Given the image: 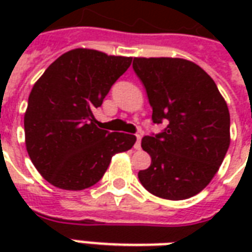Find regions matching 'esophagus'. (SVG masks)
Segmentation results:
<instances>
[{
    "mask_svg": "<svg viewBox=\"0 0 252 252\" xmlns=\"http://www.w3.org/2000/svg\"><path fill=\"white\" fill-rule=\"evenodd\" d=\"M140 142H142V135H140V133H137L136 143H135V146H133V147H135V150H140V147H142V146H140Z\"/></svg>",
    "mask_w": 252,
    "mask_h": 252,
    "instance_id": "obj_1",
    "label": "esophagus"
}]
</instances>
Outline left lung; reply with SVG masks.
<instances>
[{"mask_svg": "<svg viewBox=\"0 0 252 252\" xmlns=\"http://www.w3.org/2000/svg\"><path fill=\"white\" fill-rule=\"evenodd\" d=\"M159 133L142 139L151 164L139 180L151 194L185 200L215 177L229 147V112L216 83L195 63L180 58H133Z\"/></svg>", "mask_w": 252, "mask_h": 252, "instance_id": "1", "label": "left lung"}]
</instances>
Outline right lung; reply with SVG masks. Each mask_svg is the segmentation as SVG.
<instances>
[{"label":"right lung","mask_w":252,"mask_h":252,"mask_svg":"<svg viewBox=\"0 0 252 252\" xmlns=\"http://www.w3.org/2000/svg\"><path fill=\"white\" fill-rule=\"evenodd\" d=\"M131 63L132 58L77 48L58 58L33 85L24 116L25 144L51 185H95L112 157L135 144V135L99 129L93 115Z\"/></svg>","instance_id":"right-lung-1"}]
</instances>
